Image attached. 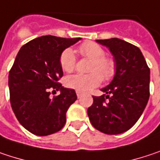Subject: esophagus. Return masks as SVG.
Returning a JSON list of instances; mask_svg holds the SVG:
<instances>
[{
  "mask_svg": "<svg viewBox=\"0 0 160 160\" xmlns=\"http://www.w3.org/2000/svg\"><path fill=\"white\" fill-rule=\"evenodd\" d=\"M76 93H77L78 98H80V97L82 96V92H79V91H77V92H76Z\"/></svg>",
  "mask_w": 160,
  "mask_h": 160,
  "instance_id": "obj_1",
  "label": "esophagus"
}]
</instances>
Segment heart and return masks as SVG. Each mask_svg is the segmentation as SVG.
<instances>
[{
    "label": "heart",
    "mask_w": 160,
    "mask_h": 160,
    "mask_svg": "<svg viewBox=\"0 0 160 160\" xmlns=\"http://www.w3.org/2000/svg\"><path fill=\"white\" fill-rule=\"evenodd\" d=\"M79 53L82 57L91 59L88 74H75L65 79L66 87L86 92L100 85L102 80L109 81L116 73V63L109 57L104 56L105 52L102 47L93 42L81 44ZM59 65L65 72H71L76 66V57L71 48H66L59 57Z\"/></svg>",
    "instance_id": "b5f03b06"
}]
</instances>
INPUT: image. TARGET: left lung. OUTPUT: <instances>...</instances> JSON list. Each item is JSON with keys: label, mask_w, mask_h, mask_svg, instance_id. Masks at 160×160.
<instances>
[{"label": "left lung", "mask_w": 160, "mask_h": 160, "mask_svg": "<svg viewBox=\"0 0 160 160\" xmlns=\"http://www.w3.org/2000/svg\"><path fill=\"white\" fill-rule=\"evenodd\" d=\"M114 58L116 73L102 96H92L88 116L93 127L107 135H118L138 122L149 99L150 69L138 47L119 38L96 40Z\"/></svg>", "instance_id": "8db88e82"}]
</instances>
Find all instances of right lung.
<instances>
[{
    "label": "right lung",
    "mask_w": 160,
    "mask_h": 160,
    "mask_svg": "<svg viewBox=\"0 0 160 160\" xmlns=\"http://www.w3.org/2000/svg\"><path fill=\"white\" fill-rule=\"evenodd\" d=\"M80 39L44 36L29 41L18 52L9 72L10 102L17 120L30 133L48 136L65 125L66 112L77 95L58 82L63 76L59 57ZM53 88L61 94L50 97Z\"/></svg>",
    "instance_id": "right-lung-1"
}]
</instances>
